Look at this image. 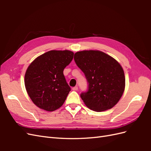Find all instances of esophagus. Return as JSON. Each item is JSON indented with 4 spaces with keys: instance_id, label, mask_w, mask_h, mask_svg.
<instances>
[{
    "instance_id": "obj_1",
    "label": "esophagus",
    "mask_w": 151,
    "mask_h": 151,
    "mask_svg": "<svg viewBox=\"0 0 151 151\" xmlns=\"http://www.w3.org/2000/svg\"><path fill=\"white\" fill-rule=\"evenodd\" d=\"M72 90H73V91H77V90H78V87H77V86L73 87V88H72Z\"/></svg>"
}]
</instances>
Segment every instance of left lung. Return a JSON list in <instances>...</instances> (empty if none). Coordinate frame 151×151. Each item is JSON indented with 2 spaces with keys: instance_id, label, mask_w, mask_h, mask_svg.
Here are the masks:
<instances>
[{
  "instance_id": "8db88e82",
  "label": "left lung",
  "mask_w": 151,
  "mask_h": 151,
  "mask_svg": "<svg viewBox=\"0 0 151 151\" xmlns=\"http://www.w3.org/2000/svg\"><path fill=\"white\" fill-rule=\"evenodd\" d=\"M74 58L88 81V90L80 95L85 104L98 112L112 108L125 89L124 72L120 63L98 50L77 52Z\"/></svg>"
}]
</instances>
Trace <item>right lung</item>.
Wrapping results in <instances>:
<instances>
[{
  "label": "right lung",
  "mask_w": 151,
  "mask_h": 151,
  "mask_svg": "<svg viewBox=\"0 0 151 151\" xmlns=\"http://www.w3.org/2000/svg\"><path fill=\"white\" fill-rule=\"evenodd\" d=\"M74 53L68 50H51L36 58L27 69L25 87L35 104L53 111L60 108L70 91L63 75Z\"/></svg>",
  "instance_id": "add662e5"
}]
</instances>
